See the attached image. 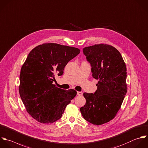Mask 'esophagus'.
I'll list each match as a JSON object with an SVG mask.
<instances>
[{
	"label": "esophagus",
	"instance_id": "esophagus-1",
	"mask_svg": "<svg viewBox=\"0 0 148 148\" xmlns=\"http://www.w3.org/2000/svg\"><path fill=\"white\" fill-rule=\"evenodd\" d=\"M83 93L81 92H77V95L78 96H82Z\"/></svg>",
	"mask_w": 148,
	"mask_h": 148
}]
</instances>
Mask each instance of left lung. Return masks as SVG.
<instances>
[{"instance_id": "1", "label": "left lung", "mask_w": 148, "mask_h": 148, "mask_svg": "<svg viewBox=\"0 0 148 148\" xmlns=\"http://www.w3.org/2000/svg\"><path fill=\"white\" fill-rule=\"evenodd\" d=\"M83 52L99 82L94 93H84L86 104L80 111L86 121L101 125L113 119L121 108L127 90L126 66L121 53L110 45L85 47Z\"/></svg>"}]
</instances>
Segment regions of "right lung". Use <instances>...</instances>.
Here are the masks:
<instances>
[{
  "label": "right lung",
  "instance_id": "add662e5",
  "mask_svg": "<svg viewBox=\"0 0 148 148\" xmlns=\"http://www.w3.org/2000/svg\"><path fill=\"white\" fill-rule=\"evenodd\" d=\"M80 53L75 47L45 43L33 48L22 65L19 92L27 112L38 122L52 123L62 116L76 95L53 84L55 74H63L67 63Z\"/></svg>",
  "mask_w": 148,
  "mask_h": 148
}]
</instances>
